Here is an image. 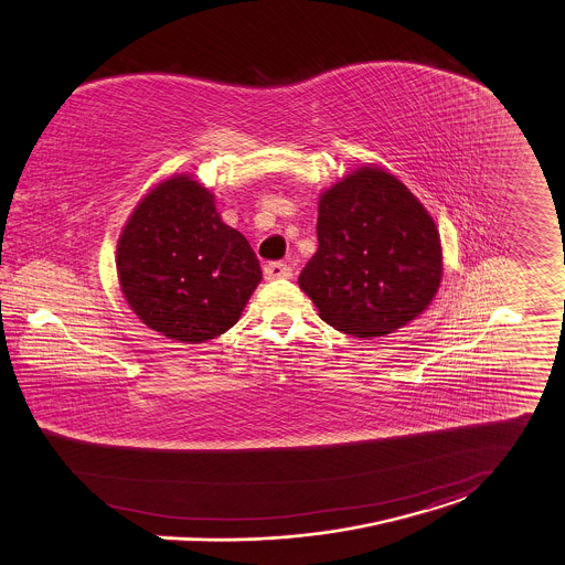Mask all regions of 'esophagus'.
I'll return each instance as SVG.
<instances>
[{
    "instance_id": "1",
    "label": "esophagus",
    "mask_w": 565,
    "mask_h": 565,
    "mask_svg": "<svg viewBox=\"0 0 565 565\" xmlns=\"http://www.w3.org/2000/svg\"><path fill=\"white\" fill-rule=\"evenodd\" d=\"M263 276L265 280H282L291 276V267L287 263H267L263 267Z\"/></svg>"
}]
</instances>
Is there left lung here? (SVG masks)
<instances>
[{
	"label": "left lung",
	"instance_id": "obj_1",
	"mask_svg": "<svg viewBox=\"0 0 565 565\" xmlns=\"http://www.w3.org/2000/svg\"><path fill=\"white\" fill-rule=\"evenodd\" d=\"M317 242L298 285L343 334L386 337L423 315L438 294L445 265L436 222L375 163L319 194Z\"/></svg>",
	"mask_w": 565,
	"mask_h": 565
}]
</instances>
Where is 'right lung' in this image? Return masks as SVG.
<instances>
[{"label":"right lung","mask_w":565,"mask_h":565,"mask_svg":"<svg viewBox=\"0 0 565 565\" xmlns=\"http://www.w3.org/2000/svg\"><path fill=\"white\" fill-rule=\"evenodd\" d=\"M116 274L138 319L177 343L233 328L263 278L248 239L222 222L213 192L190 174L163 179L131 211Z\"/></svg>","instance_id":"right-lung-1"}]
</instances>
